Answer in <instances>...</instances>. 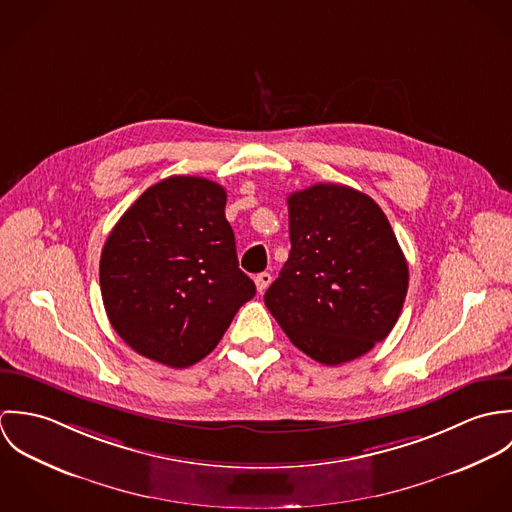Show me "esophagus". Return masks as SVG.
Segmentation results:
<instances>
[{
  "mask_svg": "<svg viewBox=\"0 0 512 512\" xmlns=\"http://www.w3.org/2000/svg\"><path fill=\"white\" fill-rule=\"evenodd\" d=\"M254 284H256V290H258V293H264L268 290V286L272 284V276H270L268 272L256 274V276H254Z\"/></svg>",
  "mask_w": 512,
  "mask_h": 512,
  "instance_id": "1",
  "label": "esophagus"
}]
</instances>
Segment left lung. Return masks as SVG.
I'll return each mask as SVG.
<instances>
[{
    "label": "left lung",
    "mask_w": 512,
    "mask_h": 512,
    "mask_svg": "<svg viewBox=\"0 0 512 512\" xmlns=\"http://www.w3.org/2000/svg\"><path fill=\"white\" fill-rule=\"evenodd\" d=\"M290 258L264 295L293 345L321 365L363 357L396 325L408 262L382 209L347 185L288 197Z\"/></svg>",
    "instance_id": "left-lung-1"
}]
</instances>
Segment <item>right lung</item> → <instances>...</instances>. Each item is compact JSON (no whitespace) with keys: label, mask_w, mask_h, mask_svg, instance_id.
Listing matches in <instances>:
<instances>
[{"label":"right lung","mask_w":512,"mask_h":512,"mask_svg":"<svg viewBox=\"0 0 512 512\" xmlns=\"http://www.w3.org/2000/svg\"><path fill=\"white\" fill-rule=\"evenodd\" d=\"M226 191L173 175L146 189L112 228L100 292L116 333L142 357L173 368L205 359L256 295L238 268Z\"/></svg>","instance_id":"add662e5"}]
</instances>
